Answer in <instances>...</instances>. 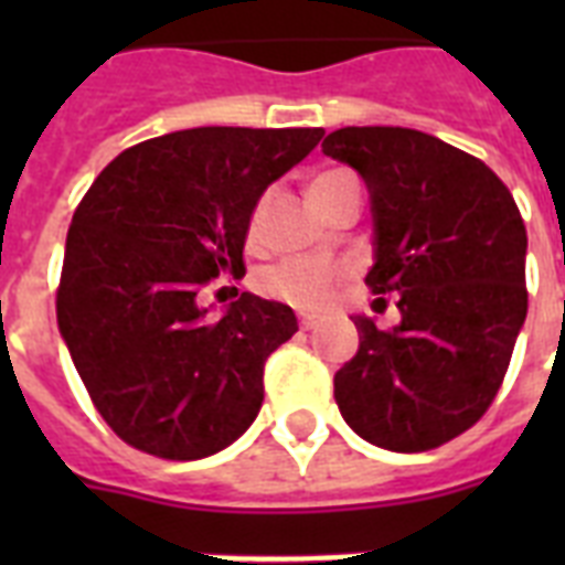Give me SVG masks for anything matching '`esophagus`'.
Wrapping results in <instances>:
<instances>
[{"label": "esophagus", "mask_w": 565, "mask_h": 565, "mask_svg": "<svg viewBox=\"0 0 565 565\" xmlns=\"http://www.w3.org/2000/svg\"><path fill=\"white\" fill-rule=\"evenodd\" d=\"M299 326L305 328V331H310V328H317V317H313V313H299Z\"/></svg>", "instance_id": "obj_1"}]
</instances>
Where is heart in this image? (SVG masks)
<instances>
[{
  "label": "heart",
  "mask_w": 565,
  "mask_h": 565,
  "mask_svg": "<svg viewBox=\"0 0 565 565\" xmlns=\"http://www.w3.org/2000/svg\"><path fill=\"white\" fill-rule=\"evenodd\" d=\"M352 181L354 179L349 172H322V175L313 179V184H310V202H319V199H326V195L345 188V184H352ZM260 220H264V202L257 204L255 213H252V234H257ZM340 278H343V269H340V266L322 264V260H310V257H292V260H284V264L266 269L264 290L278 296V299L290 301L296 308L319 310L334 299V287Z\"/></svg>",
  "instance_id": "1"
}]
</instances>
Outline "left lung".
I'll list each match as a JSON object with an SVG mask.
<instances>
[{
  "label": "left lung",
  "mask_w": 565,
  "mask_h": 565,
  "mask_svg": "<svg viewBox=\"0 0 565 565\" xmlns=\"http://www.w3.org/2000/svg\"><path fill=\"white\" fill-rule=\"evenodd\" d=\"M370 190L372 292L402 322L352 317L361 345L334 375L345 425L386 451H428L481 419L525 326L527 234L483 161L398 126H349L322 140Z\"/></svg>",
  "instance_id": "8db88e82"
}]
</instances>
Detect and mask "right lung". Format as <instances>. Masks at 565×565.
Returning <instances> with one entry per match:
<instances>
[{"label": "right lung", "mask_w": 565, "mask_h": 565, "mask_svg": "<svg viewBox=\"0 0 565 565\" xmlns=\"http://www.w3.org/2000/svg\"><path fill=\"white\" fill-rule=\"evenodd\" d=\"M322 128H188L117 154L75 207L57 328L96 411L146 455L202 460L264 404V363L290 305L243 292L216 322L195 292L243 269L260 195Z\"/></svg>", "instance_id": "1"}]
</instances>
